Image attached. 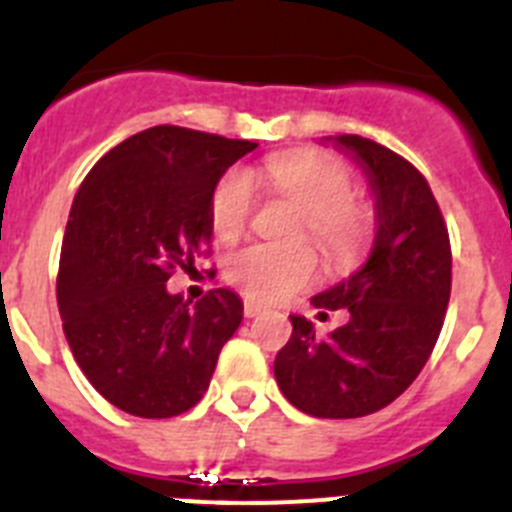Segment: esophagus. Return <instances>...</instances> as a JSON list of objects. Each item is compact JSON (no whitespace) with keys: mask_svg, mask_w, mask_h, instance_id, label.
<instances>
[{"mask_svg":"<svg viewBox=\"0 0 512 512\" xmlns=\"http://www.w3.org/2000/svg\"><path fill=\"white\" fill-rule=\"evenodd\" d=\"M261 312H264V307H261L259 302H253V300L243 302V315H246V318H256V315H261Z\"/></svg>","mask_w":512,"mask_h":512,"instance_id":"obj_1","label":"esophagus"}]
</instances>
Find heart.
<instances>
[{
	"label": "heart",
	"instance_id": "1",
	"mask_svg": "<svg viewBox=\"0 0 512 512\" xmlns=\"http://www.w3.org/2000/svg\"><path fill=\"white\" fill-rule=\"evenodd\" d=\"M253 184L269 189L305 212L297 238L318 243L330 259L348 261L364 248L372 220L354 197L351 171L323 153H284L266 158L259 169L228 171L210 200L217 238L233 241L256 210ZM320 261L312 248H274L253 243L225 259V279L259 302H279L318 282Z\"/></svg>",
	"mask_w": 512,
	"mask_h": 512
}]
</instances>
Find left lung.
<instances>
[{
	"instance_id": "8db88e82",
	"label": "left lung",
	"mask_w": 512,
	"mask_h": 512,
	"mask_svg": "<svg viewBox=\"0 0 512 512\" xmlns=\"http://www.w3.org/2000/svg\"><path fill=\"white\" fill-rule=\"evenodd\" d=\"M336 146L369 176L377 235L359 271L312 297L320 318L343 307L346 323L318 338L310 320L289 315L292 338L274 377L312 418H361L397 400L431 356L451 297V243L441 207L410 161L361 135H338Z\"/></svg>"
}]
</instances>
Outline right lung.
<instances>
[{
  "label": "right lung",
  "mask_w": 512,
  "mask_h": 512,
  "mask_svg": "<svg viewBox=\"0 0 512 512\" xmlns=\"http://www.w3.org/2000/svg\"><path fill=\"white\" fill-rule=\"evenodd\" d=\"M256 143L156 125L104 153L71 205L56 297L71 354L94 390L138 418L187 413L210 387L241 297L200 302L166 282L210 253L220 176Z\"/></svg>",
  "instance_id": "right-lung-1"
}]
</instances>
